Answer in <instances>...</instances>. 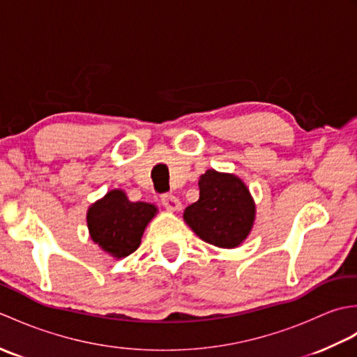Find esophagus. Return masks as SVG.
Listing matches in <instances>:
<instances>
[{
	"instance_id": "1",
	"label": "esophagus",
	"mask_w": 357,
	"mask_h": 357,
	"mask_svg": "<svg viewBox=\"0 0 357 357\" xmlns=\"http://www.w3.org/2000/svg\"><path fill=\"white\" fill-rule=\"evenodd\" d=\"M161 202H162V206L169 211H179L181 207H183V206H181V201L173 195H162Z\"/></svg>"
}]
</instances>
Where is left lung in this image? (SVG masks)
Returning <instances> with one entry per match:
<instances>
[{
	"instance_id": "obj_1",
	"label": "left lung",
	"mask_w": 357,
	"mask_h": 357,
	"mask_svg": "<svg viewBox=\"0 0 357 357\" xmlns=\"http://www.w3.org/2000/svg\"><path fill=\"white\" fill-rule=\"evenodd\" d=\"M199 199L184 210L198 236L219 248L241 245L252 231L256 206L247 185L231 173L207 170L199 178Z\"/></svg>"
}]
</instances>
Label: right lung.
Listing matches in <instances>:
<instances>
[{
    "mask_svg": "<svg viewBox=\"0 0 357 357\" xmlns=\"http://www.w3.org/2000/svg\"><path fill=\"white\" fill-rule=\"evenodd\" d=\"M156 213L153 204L128 201L123 190L115 188L90 206V238L102 252L121 259L139 247L142 233Z\"/></svg>",
    "mask_w": 357,
    "mask_h": 357,
    "instance_id": "add662e5",
    "label": "right lung"
}]
</instances>
